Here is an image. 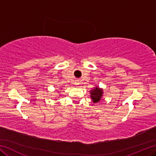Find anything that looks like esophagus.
Returning <instances> with one entry per match:
<instances>
[{
    "label": "esophagus",
    "instance_id": "34e87169",
    "mask_svg": "<svg viewBox=\"0 0 156 156\" xmlns=\"http://www.w3.org/2000/svg\"><path fill=\"white\" fill-rule=\"evenodd\" d=\"M75 84H76V85H78V84H80V83H79V82H78V81H76V83H75Z\"/></svg>",
    "mask_w": 156,
    "mask_h": 156
}]
</instances>
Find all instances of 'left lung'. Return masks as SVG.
I'll list each match as a JSON object with an SVG mask.
<instances>
[{
  "label": "left lung",
  "mask_w": 156,
  "mask_h": 156,
  "mask_svg": "<svg viewBox=\"0 0 156 156\" xmlns=\"http://www.w3.org/2000/svg\"><path fill=\"white\" fill-rule=\"evenodd\" d=\"M90 94L92 102H93V103L96 104L97 102H99L103 96V89L100 88L98 86H96L90 91Z\"/></svg>",
  "instance_id": "left-lung-1"
}]
</instances>
